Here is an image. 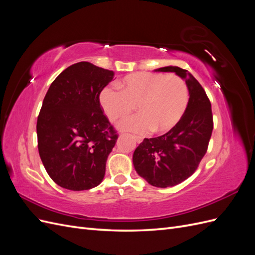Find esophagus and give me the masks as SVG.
<instances>
[{
  "instance_id": "esophagus-1",
  "label": "esophagus",
  "mask_w": 255,
  "mask_h": 255,
  "mask_svg": "<svg viewBox=\"0 0 255 255\" xmlns=\"http://www.w3.org/2000/svg\"><path fill=\"white\" fill-rule=\"evenodd\" d=\"M133 138H134L135 141H136L137 143H140V142L142 141V138L139 137V136H133Z\"/></svg>"
}]
</instances>
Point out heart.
Wrapping results in <instances>:
<instances>
[{
    "instance_id": "heart-1",
    "label": "heart",
    "mask_w": 255,
    "mask_h": 255,
    "mask_svg": "<svg viewBox=\"0 0 255 255\" xmlns=\"http://www.w3.org/2000/svg\"><path fill=\"white\" fill-rule=\"evenodd\" d=\"M117 88L105 87L100 94V103L110 120L126 118L135 105L139 113L120 123L122 130L166 133L180 122L188 105L187 85L175 74H129L117 83Z\"/></svg>"
}]
</instances>
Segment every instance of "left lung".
I'll use <instances>...</instances> for the list:
<instances>
[{
  "mask_svg": "<svg viewBox=\"0 0 255 255\" xmlns=\"http://www.w3.org/2000/svg\"><path fill=\"white\" fill-rule=\"evenodd\" d=\"M157 72H174L187 85V109L177 125L166 134L144 138L133 154L136 172L152 186L166 188L185 181L205 155L213 132L212 105L200 83L187 70L175 66Z\"/></svg>",
  "mask_w": 255,
  "mask_h": 255,
  "instance_id": "obj_1",
  "label": "left lung"
}]
</instances>
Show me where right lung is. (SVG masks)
<instances>
[{"label":"right lung","mask_w":255,"mask_h":255,"mask_svg":"<svg viewBox=\"0 0 255 255\" xmlns=\"http://www.w3.org/2000/svg\"><path fill=\"white\" fill-rule=\"evenodd\" d=\"M114 71L76 63L53 81L37 120L38 151L51 179L80 191L102 182L106 160L118 139L103 114L100 94Z\"/></svg>","instance_id":"right-lung-1"}]
</instances>
